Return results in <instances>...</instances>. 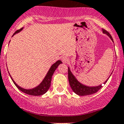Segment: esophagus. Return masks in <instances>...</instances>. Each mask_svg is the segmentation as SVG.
<instances>
[{"instance_id":"obj_1","label":"esophagus","mask_w":124,"mask_h":124,"mask_svg":"<svg viewBox=\"0 0 124 124\" xmlns=\"http://www.w3.org/2000/svg\"><path fill=\"white\" fill-rule=\"evenodd\" d=\"M62 61L63 62V63H67L69 62V59L67 57H63L62 58Z\"/></svg>"}]
</instances>
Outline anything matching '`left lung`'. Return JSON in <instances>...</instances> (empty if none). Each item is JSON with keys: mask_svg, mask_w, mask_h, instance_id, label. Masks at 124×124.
Listing matches in <instances>:
<instances>
[{"mask_svg": "<svg viewBox=\"0 0 124 124\" xmlns=\"http://www.w3.org/2000/svg\"><path fill=\"white\" fill-rule=\"evenodd\" d=\"M102 31L104 34H106L107 36H108L109 38L111 39V40L113 42V38H112V36L110 35V34L107 31L104 29H102ZM111 74H110V76H111ZM109 78H110V76H109ZM108 78L106 80L105 82H104L103 84H105L107 83L108 79ZM68 79L69 85H70V88L72 89V91L76 94H77L79 96H86L94 94V93L97 92L100 89L102 88V85H101L97 86H88L83 85L81 83H80L77 79V78L74 76V75L72 74L69 67H68Z\"/></svg>", "mask_w": 124, "mask_h": 124, "instance_id": "8db88e82", "label": "left lung"}]
</instances>
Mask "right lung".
Segmentation results:
<instances>
[{
	"mask_svg": "<svg viewBox=\"0 0 124 124\" xmlns=\"http://www.w3.org/2000/svg\"><path fill=\"white\" fill-rule=\"evenodd\" d=\"M23 29V28H22L20 30H17L15 33H14V35H12V36H14V35L16 34H17V33H19L21 31H22ZM62 62L61 60H57V62L55 63H54V64H52V65L51 66L50 69L48 71L47 74H46L45 77L44 78V79H43L42 81L41 82V83L39 84L38 86H37L35 88H33L32 89H25V88H21V86H19V85H17L16 82L14 81V79H12L11 76L10 75V76H11V79H12V81L13 83H14V85H16V86L18 88L20 91H21L22 92L26 94H29V95H31V96H40V95H43V94H45V93L47 92V91L49 89L50 86V84H51V81H52V77L53 74H54V72L55 71L56 69L58 67L59 65L60 64H62Z\"/></svg>",
	"mask_w": 124,
	"mask_h": 124,
	"instance_id": "right-lung-1",
	"label": "right lung"
}]
</instances>
